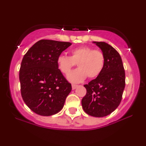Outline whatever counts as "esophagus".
Instances as JSON below:
<instances>
[{
  "instance_id": "1",
  "label": "esophagus",
  "mask_w": 146,
  "mask_h": 146,
  "mask_svg": "<svg viewBox=\"0 0 146 146\" xmlns=\"http://www.w3.org/2000/svg\"><path fill=\"white\" fill-rule=\"evenodd\" d=\"M78 87V85H76V84H72V90H75L76 88Z\"/></svg>"
}]
</instances>
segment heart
<instances>
[{
  "label": "heart",
  "mask_w": 146,
  "mask_h": 146,
  "mask_svg": "<svg viewBox=\"0 0 146 146\" xmlns=\"http://www.w3.org/2000/svg\"><path fill=\"white\" fill-rule=\"evenodd\" d=\"M56 62L60 70L65 74L69 73L74 62H78L79 68L68 74L67 78L71 82L78 83L87 76L90 78L97 77L104 66L105 56L100 50L83 46L72 50L70 57L58 56Z\"/></svg>",
  "instance_id": "1"
}]
</instances>
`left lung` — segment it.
<instances>
[{"label":"left lung","instance_id":"1","mask_svg":"<svg viewBox=\"0 0 146 146\" xmlns=\"http://www.w3.org/2000/svg\"><path fill=\"white\" fill-rule=\"evenodd\" d=\"M105 56L104 66L96 78L84 86L86 94L82 100L84 111L91 116L110 114L118 107L125 88V71L120 55L105 42H92Z\"/></svg>","mask_w":146,"mask_h":146}]
</instances>
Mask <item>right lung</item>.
I'll return each mask as SVG.
<instances>
[{
	"mask_svg": "<svg viewBox=\"0 0 146 146\" xmlns=\"http://www.w3.org/2000/svg\"><path fill=\"white\" fill-rule=\"evenodd\" d=\"M70 42L40 40L24 56L19 72L23 99L32 111L43 116L63 108L72 86L57 64V58Z\"/></svg>",
	"mask_w": 146,
	"mask_h": 146,
	"instance_id": "add662e5",
	"label": "right lung"
}]
</instances>
